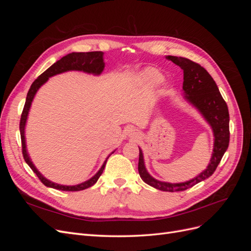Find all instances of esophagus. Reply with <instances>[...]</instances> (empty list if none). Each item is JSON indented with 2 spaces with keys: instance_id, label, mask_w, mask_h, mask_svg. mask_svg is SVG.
Listing matches in <instances>:
<instances>
[{
  "instance_id": "obj_1",
  "label": "esophagus",
  "mask_w": 251,
  "mask_h": 251,
  "mask_svg": "<svg viewBox=\"0 0 251 251\" xmlns=\"http://www.w3.org/2000/svg\"><path fill=\"white\" fill-rule=\"evenodd\" d=\"M132 135H133V136H132V137H135V138H137V137H138V135H137V134H136V133H133Z\"/></svg>"
}]
</instances>
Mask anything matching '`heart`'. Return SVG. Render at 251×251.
Segmentation results:
<instances>
[{"label": "heart", "mask_w": 251, "mask_h": 251, "mask_svg": "<svg viewBox=\"0 0 251 251\" xmlns=\"http://www.w3.org/2000/svg\"><path fill=\"white\" fill-rule=\"evenodd\" d=\"M162 79V74L154 68H147L138 74V81L142 85L153 87Z\"/></svg>", "instance_id": "heart-1"}]
</instances>
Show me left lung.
<instances>
[{
	"mask_svg": "<svg viewBox=\"0 0 251 251\" xmlns=\"http://www.w3.org/2000/svg\"><path fill=\"white\" fill-rule=\"evenodd\" d=\"M166 59L179 66L183 70V93L186 101L198 110L214 132V150L207 168L198 176L181 183L159 181L148 173L142 151L139 148L138 172L147 184L163 192H181L196 185L210 177L229 144V113L217 83L210 74L193 60L185 57L168 55Z\"/></svg>",
	"mask_w": 251,
	"mask_h": 251,
	"instance_id": "8db88e82",
	"label": "left lung"
}]
</instances>
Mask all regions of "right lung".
I'll return each instance as SVG.
<instances>
[{
    "label": "right lung",
    "instance_id": "1",
    "mask_svg": "<svg viewBox=\"0 0 251 251\" xmlns=\"http://www.w3.org/2000/svg\"><path fill=\"white\" fill-rule=\"evenodd\" d=\"M103 69H104L103 52H101V51L72 52V53H69V54H67L66 56L62 57L59 60H57L56 63L53 64L50 68H48L46 71L42 73L40 76L32 82L31 87H30V89L28 91L27 97H26V102L24 105V110H23L21 121H20L22 151H23V156H24L25 161L30 166V169H31L36 174V176L39 177V179L43 182V184H45L48 187L59 189V191H64V192H77V191H82V189L91 187L96 183L98 178L101 176V174L104 170L105 163H107V160L109 157L107 158V160L103 162L100 171H98L92 178H90L89 180L82 182V183L76 184V185L57 184V183H54V182H52V181L45 178L43 175L39 171H37L35 165L31 161V159H30L29 154L27 151V147H26L25 126H26L28 114L30 111V107H31L33 98H34L37 91H39V89L44 85V83L46 82L50 77L54 76V75H56V74H60V73L68 72V71H81V72H85L88 74L100 75L103 71Z\"/></svg>",
    "mask_w": 251,
    "mask_h": 251
}]
</instances>
